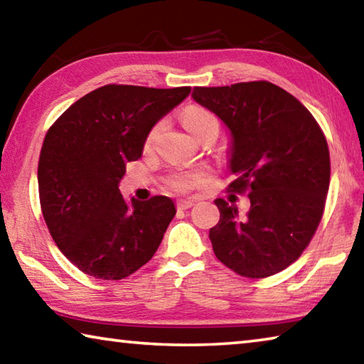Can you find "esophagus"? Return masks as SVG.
<instances>
[{"instance_id":"1","label":"esophagus","mask_w":364,"mask_h":364,"mask_svg":"<svg viewBox=\"0 0 364 364\" xmlns=\"http://www.w3.org/2000/svg\"><path fill=\"white\" fill-rule=\"evenodd\" d=\"M176 205H178V208H180V210H186V208L194 205V200H191V199H180V200L176 202Z\"/></svg>"}]
</instances>
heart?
Here are the masks:
<instances>
[{
    "label": "heart",
    "instance_id": "heart-1",
    "mask_svg": "<svg viewBox=\"0 0 364 364\" xmlns=\"http://www.w3.org/2000/svg\"><path fill=\"white\" fill-rule=\"evenodd\" d=\"M183 125L186 130L196 136L202 128L210 125V123H217L215 117L208 112L205 109L200 107H188L184 110L181 115ZM157 128H154L151 132L149 138H147V143H151L154 134H156ZM207 178V170L204 168H196V170H189V171H181V173H176L175 176H171L170 180V186L173 188L178 193H188L193 188H196L197 184H200Z\"/></svg>",
    "mask_w": 364,
    "mask_h": 364
}]
</instances>
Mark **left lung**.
I'll list each match as a JSON object with an SVG mask.
<instances>
[{
	"mask_svg": "<svg viewBox=\"0 0 364 364\" xmlns=\"http://www.w3.org/2000/svg\"><path fill=\"white\" fill-rule=\"evenodd\" d=\"M193 100L230 132V188L249 191L250 207L215 199L210 228L218 260L245 278H267L300 257L321 221L329 189V149L300 101L269 82L193 90Z\"/></svg>",
	"mask_w": 364,
	"mask_h": 364,
	"instance_id": "8db88e82",
	"label": "left lung"
}]
</instances>
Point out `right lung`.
<instances>
[{
	"mask_svg": "<svg viewBox=\"0 0 364 364\" xmlns=\"http://www.w3.org/2000/svg\"><path fill=\"white\" fill-rule=\"evenodd\" d=\"M189 93V86L106 85L48 130L38 162L41 212L59 250L83 273L123 279L156 254L176 213L173 200L127 202L119 183L127 162L143 156L154 125Z\"/></svg>",
	"mask_w": 364,
	"mask_h": 364,
	"instance_id": "1",
	"label": "right lung"
}]
</instances>
